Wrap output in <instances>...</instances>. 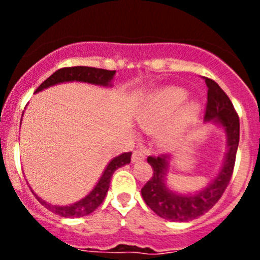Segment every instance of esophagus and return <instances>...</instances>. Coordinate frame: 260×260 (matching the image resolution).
I'll return each mask as SVG.
<instances>
[{"mask_svg": "<svg viewBox=\"0 0 260 260\" xmlns=\"http://www.w3.org/2000/svg\"><path fill=\"white\" fill-rule=\"evenodd\" d=\"M144 157H146V153H144V151L141 150V148H137V150L133 152L132 160H133V162L141 161V160H143Z\"/></svg>", "mask_w": 260, "mask_h": 260, "instance_id": "34e87169", "label": "esophagus"}]
</instances>
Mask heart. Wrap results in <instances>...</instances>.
<instances>
[{
    "instance_id": "1",
    "label": "heart",
    "mask_w": 260,
    "mask_h": 260,
    "mask_svg": "<svg viewBox=\"0 0 260 260\" xmlns=\"http://www.w3.org/2000/svg\"><path fill=\"white\" fill-rule=\"evenodd\" d=\"M187 92L180 87H168L153 93L146 105V109L141 116V125L144 127H153L168 118H171L187 100ZM199 108L197 104H187L178 112L164 132L161 133V141L169 144L176 142L187 125L192 122L198 116Z\"/></svg>"
}]
</instances>
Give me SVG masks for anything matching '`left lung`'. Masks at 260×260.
Returning a JSON list of instances; mask_svg holds the SVG:
<instances>
[{"mask_svg":"<svg viewBox=\"0 0 260 260\" xmlns=\"http://www.w3.org/2000/svg\"><path fill=\"white\" fill-rule=\"evenodd\" d=\"M203 79L208 88L204 121H215L224 127L228 138V152L219 176L203 191L190 195L174 194L165 185L169 156H148L147 161L152 167L153 174L142 187V197L156 215L171 221H190L208 212L221 198L233 174L240 142V118L221 87L210 78Z\"/></svg>","mask_w":260,"mask_h":260,"instance_id":"1","label":"left lung"}]
</instances>
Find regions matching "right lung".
<instances>
[{
	"label": "right lung",
	"mask_w": 260,
	"mask_h": 260,
	"mask_svg": "<svg viewBox=\"0 0 260 260\" xmlns=\"http://www.w3.org/2000/svg\"><path fill=\"white\" fill-rule=\"evenodd\" d=\"M114 74H116V70H104V69L88 68V66L62 68L59 70H57L56 73H53L48 79H45L38 87L35 92H39L41 89L54 86L57 83L73 82V80H77V82H87V83L92 84H100V86H108L114 78ZM130 161H132V152H125L122 155L114 157L108 164L107 169L103 173L102 178L99 180L98 185L95 186V189L89 192L86 198H83L82 201L77 202L74 204H70V206H63V207H61V206H53V204H48L47 202L39 198L36 194L35 197L44 207H47L48 210L57 213V215L62 216V217H82V216H87L89 213H92L103 203L105 195L108 192V189H109L110 178L113 176L114 171L118 169V168L123 167V165L128 164Z\"/></svg>",
	"instance_id": "right-lung-1"
}]
</instances>
